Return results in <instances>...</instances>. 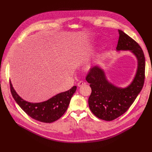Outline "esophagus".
<instances>
[{"instance_id": "1", "label": "esophagus", "mask_w": 152, "mask_h": 152, "mask_svg": "<svg viewBox=\"0 0 152 152\" xmlns=\"http://www.w3.org/2000/svg\"><path fill=\"white\" fill-rule=\"evenodd\" d=\"M86 83L85 82H84V81H80V82H79L77 83V86L78 87H80V86H82L83 85H85Z\"/></svg>"}]
</instances>
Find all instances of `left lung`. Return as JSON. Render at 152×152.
I'll return each mask as SVG.
<instances>
[{"mask_svg":"<svg viewBox=\"0 0 152 152\" xmlns=\"http://www.w3.org/2000/svg\"><path fill=\"white\" fill-rule=\"evenodd\" d=\"M118 34L117 51L129 50L137 59L136 72L130 84L126 87L114 85L99 66L92 68L86 77L92 89L88 99L91 111L95 116L107 121H113L127 111L140 94L145 80V58L142 49L123 31L118 30Z\"/></svg>","mask_w":152,"mask_h":152,"instance_id":"1","label":"left lung"}]
</instances>
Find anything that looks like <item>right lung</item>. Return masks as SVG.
<instances>
[{
	"instance_id": "add662e5",
	"label": "right lung",
	"mask_w": 152,
	"mask_h": 152,
	"mask_svg": "<svg viewBox=\"0 0 152 152\" xmlns=\"http://www.w3.org/2000/svg\"><path fill=\"white\" fill-rule=\"evenodd\" d=\"M10 88L13 98L28 116L41 122L51 123L58 120L65 113L77 86L40 103H30L21 98L14 89L11 81Z\"/></svg>"
}]
</instances>
